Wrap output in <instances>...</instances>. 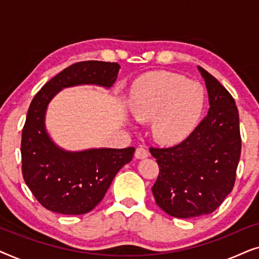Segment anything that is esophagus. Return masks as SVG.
<instances>
[{
	"instance_id": "1",
	"label": "esophagus",
	"mask_w": 259,
	"mask_h": 259,
	"mask_svg": "<svg viewBox=\"0 0 259 259\" xmlns=\"http://www.w3.org/2000/svg\"><path fill=\"white\" fill-rule=\"evenodd\" d=\"M134 155H136L137 159H145L148 157V152L145 147H138Z\"/></svg>"
}]
</instances>
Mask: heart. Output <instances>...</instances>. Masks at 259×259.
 <instances>
[{
	"label": "heart",
	"mask_w": 259,
	"mask_h": 259,
	"mask_svg": "<svg viewBox=\"0 0 259 259\" xmlns=\"http://www.w3.org/2000/svg\"><path fill=\"white\" fill-rule=\"evenodd\" d=\"M205 106L199 82L171 72H153L134 81L128 108L140 122L151 120L152 136L158 143H182L196 128Z\"/></svg>",
	"instance_id": "heart-1"
}]
</instances>
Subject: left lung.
<instances>
[{
  "mask_svg": "<svg viewBox=\"0 0 259 259\" xmlns=\"http://www.w3.org/2000/svg\"><path fill=\"white\" fill-rule=\"evenodd\" d=\"M208 94L207 115L183 143L150 148L159 176L152 187L158 206L176 218L208 214L235 185L242 140L236 102L226 88L198 66Z\"/></svg>",
  "mask_w": 259,
  "mask_h": 259,
  "instance_id": "obj_1",
  "label": "left lung"
}]
</instances>
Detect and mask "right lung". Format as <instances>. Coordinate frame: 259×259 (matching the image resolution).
Segmentation results:
<instances>
[{
    "instance_id": "add662e5",
    "label": "right lung",
    "mask_w": 259,
    "mask_h": 259,
    "mask_svg": "<svg viewBox=\"0 0 259 259\" xmlns=\"http://www.w3.org/2000/svg\"><path fill=\"white\" fill-rule=\"evenodd\" d=\"M115 62L83 61L67 67L35 95L22 131L23 179L38 203L61 214H83L102 200L116 173L132 160L134 147L67 151L46 128L49 102L63 88L94 84L109 90L118 77Z\"/></svg>"
}]
</instances>
